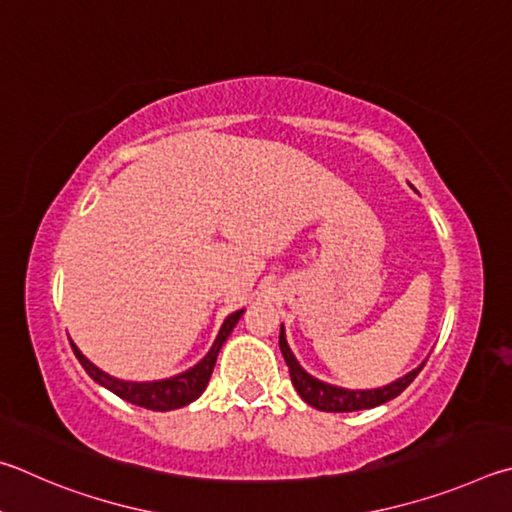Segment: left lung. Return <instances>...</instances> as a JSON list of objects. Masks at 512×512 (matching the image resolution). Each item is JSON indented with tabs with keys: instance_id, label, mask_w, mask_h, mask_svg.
<instances>
[{
	"instance_id": "1",
	"label": "left lung",
	"mask_w": 512,
	"mask_h": 512,
	"mask_svg": "<svg viewBox=\"0 0 512 512\" xmlns=\"http://www.w3.org/2000/svg\"><path fill=\"white\" fill-rule=\"evenodd\" d=\"M279 346H281V353L285 357V362H288V369H290V378L294 389H297L299 396L308 402L310 407H315L319 411H333V414H344V411H360V409H373L378 405H384V402H389L393 398H398L402 391H405L411 382L416 380V375L423 371L425 364H420L418 369H414L411 373H407L405 378H400L396 382L387 384V387L382 389H371V391H348V389H339L333 387V384H326V382H319L308 375L306 371L301 369L299 362L294 360V355L290 351L288 342H285V335L281 330V337H279Z\"/></svg>"
}]
</instances>
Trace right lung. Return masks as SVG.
Returning a JSON list of instances; mask_svg holds the SVG:
<instances>
[{
    "instance_id": "right-lung-1",
    "label": "right lung",
    "mask_w": 512,
    "mask_h": 512,
    "mask_svg": "<svg viewBox=\"0 0 512 512\" xmlns=\"http://www.w3.org/2000/svg\"><path fill=\"white\" fill-rule=\"evenodd\" d=\"M240 315H242V310L233 312V315L224 319L218 339H215V344L211 346L209 355H206L200 364H195L191 371L175 375V378H170V380H161V382H141L139 384V382L114 380L107 373H103L101 369H96V366L78 351L74 342H71V348H74L78 362L83 364V369L89 373V378L96 380L98 384H103L105 389H110L119 398L128 400L137 407L152 409V411H170V409L186 407L188 402H193L195 398L202 396L206 384H209V378L213 373V366H215V360H218V353L224 344V339L229 337L233 326L238 324Z\"/></svg>"
}]
</instances>
